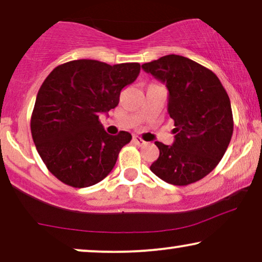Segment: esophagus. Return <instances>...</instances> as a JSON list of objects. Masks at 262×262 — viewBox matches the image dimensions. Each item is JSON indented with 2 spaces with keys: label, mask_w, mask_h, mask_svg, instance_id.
<instances>
[{
  "label": "esophagus",
  "mask_w": 262,
  "mask_h": 262,
  "mask_svg": "<svg viewBox=\"0 0 262 262\" xmlns=\"http://www.w3.org/2000/svg\"><path fill=\"white\" fill-rule=\"evenodd\" d=\"M134 142L136 143L137 145H144L145 142L143 141L141 137H138V136H134Z\"/></svg>",
  "instance_id": "34e87169"
}]
</instances>
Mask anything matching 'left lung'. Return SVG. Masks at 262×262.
Returning <instances> with one entry per match:
<instances>
[{
  "label": "left lung",
  "instance_id": "8db88e82",
  "mask_svg": "<svg viewBox=\"0 0 262 262\" xmlns=\"http://www.w3.org/2000/svg\"><path fill=\"white\" fill-rule=\"evenodd\" d=\"M142 68L166 83L175 126L173 145L155 142L160 156L150 169L171 185L199 181L216 168L230 143L234 119L228 93L212 71L186 57L163 56Z\"/></svg>",
  "mask_w": 262,
  "mask_h": 262
}]
</instances>
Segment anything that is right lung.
<instances>
[{
  "label": "right lung",
  "mask_w": 262,
  "mask_h": 262,
  "mask_svg": "<svg viewBox=\"0 0 262 262\" xmlns=\"http://www.w3.org/2000/svg\"><path fill=\"white\" fill-rule=\"evenodd\" d=\"M139 71L138 63L77 59L56 67L42 82L31 118L32 138L42 162L63 184L89 187L113 169L132 136L108 135L99 116L118 106L121 89Z\"/></svg>",
  "instance_id": "1"
}]
</instances>
